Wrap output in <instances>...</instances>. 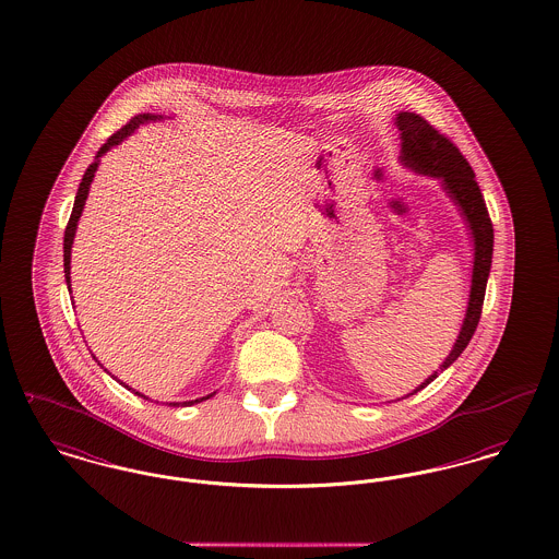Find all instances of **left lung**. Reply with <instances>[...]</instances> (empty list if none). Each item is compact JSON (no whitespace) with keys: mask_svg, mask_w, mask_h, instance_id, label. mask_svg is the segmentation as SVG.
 <instances>
[{"mask_svg":"<svg viewBox=\"0 0 559 559\" xmlns=\"http://www.w3.org/2000/svg\"><path fill=\"white\" fill-rule=\"evenodd\" d=\"M394 127L399 129L401 139V152L399 163L403 168H409L416 175L432 177L441 181V188L445 197L454 202L459 209L460 217L466 226L471 245H473V270H471V289L466 312L460 325L459 337L450 350V355L441 362V371L448 369L452 362L459 359L466 344L471 342L479 317L481 306L486 297V285L492 267L493 230L486 200L481 197V190L475 181V173L466 158L460 154L459 147L439 131H435L425 118L412 111H399L394 118ZM437 378V371L430 373L423 384H418L412 393L401 396L407 399L409 394H416ZM396 399V401H401Z\"/></svg>","mask_w":559,"mask_h":559,"instance_id":"obj_1","label":"left lung"}]
</instances>
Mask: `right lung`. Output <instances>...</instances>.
<instances>
[{"label": "right lung", "instance_id": "right-lung-1", "mask_svg": "<svg viewBox=\"0 0 559 559\" xmlns=\"http://www.w3.org/2000/svg\"><path fill=\"white\" fill-rule=\"evenodd\" d=\"M160 120H165V116H156V114H139V116H134L127 127H122V129L116 132V134H111V136L107 139V143H103V147L97 152V156H95L93 165L86 168V173H84V177H82V183H80V188H78V194H75L73 211H71L69 224H67L66 240H63V265H66V283L69 292H71V247H73V238H75V230H78V222H80V217H82V211H84L86 198H88V192H91V183H93V179H95V173H97V168H99L100 158H103L111 147H116V145H120L124 139H129L132 132L136 131L139 127L150 124V122H160ZM93 359L97 361V357H95V355H93ZM105 371H107V369H105ZM107 373H109V371H107ZM118 382H120V380H118ZM120 384H122L124 389L132 391L136 396L150 399V396H145V394L134 391V389H131V386H129V384H124V382H120ZM213 394L215 393L206 394V396H200V399H192V401H183V403H168V405H173V407H177V405H194V403H200V401H206V399H209V396H213Z\"/></svg>", "mask_w": 559, "mask_h": 559}]
</instances>
